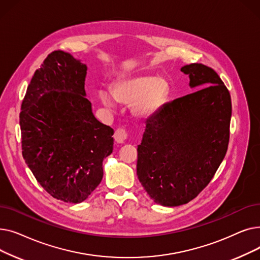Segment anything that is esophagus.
<instances>
[{"mask_svg": "<svg viewBox=\"0 0 260 260\" xmlns=\"http://www.w3.org/2000/svg\"><path fill=\"white\" fill-rule=\"evenodd\" d=\"M126 138H127V133L124 128L120 127L115 132V140L117 143H124Z\"/></svg>", "mask_w": 260, "mask_h": 260, "instance_id": "obj_1", "label": "esophagus"}]
</instances>
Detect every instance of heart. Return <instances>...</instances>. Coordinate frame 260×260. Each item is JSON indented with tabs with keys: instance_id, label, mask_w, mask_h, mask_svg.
Wrapping results in <instances>:
<instances>
[{
	"instance_id": "1",
	"label": "heart",
	"mask_w": 260,
	"mask_h": 260,
	"mask_svg": "<svg viewBox=\"0 0 260 260\" xmlns=\"http://www.w3.org/2000/svg\"><path fill=\"white\" fill-rule=\"evenodd\" d=\"M170 93V82L153 75L122 79L112 86L114 99L120 103L132 105L133 114L141 119H148L159 114L165 107ZM112 98L108 91L99 92L100 101L107 107H114L115 101Z\"/></svg>"
}]
</instances>
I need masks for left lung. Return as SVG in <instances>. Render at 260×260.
Listing matches in <instances>:
<instances>
[{
    "instance_id": "1",
    "label": "left lung",
    "mask_w": 260,
    "mask_h": 260,
    "mask_svg": "<svg viewBox=\"0 0 260 260\" xmlns=\"http://www.w3.org/2000/svg\"><path fill=\"white\" fill-rule=\"evenodd\" d=\"M189 86L201 88L167 103L145 121L137 175L147 195L165 207L193 200L222 162L229 145L231 95L211 67H181Z\"/></svg>"
}]
</instances>
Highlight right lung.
I'll list each match as a JSON object with an SVG mask.
<instances>
[{"label":"right lung","mask_w":260,"mask_h":260,"mask_svg":"<svg viewBox=\"0 0 260 260\" xmlns=\"http://www.w3.org/2000/svg\"><path fill=\"white\" fill-rule=\"evenodd\" d=\"M87 66L56 50L36 71L21 106L22 155L53 198L84 201L103 177L114 129L94 118L84 89Z\"/></svg>","instance_id":"right-lung-1"}]
</instances>
